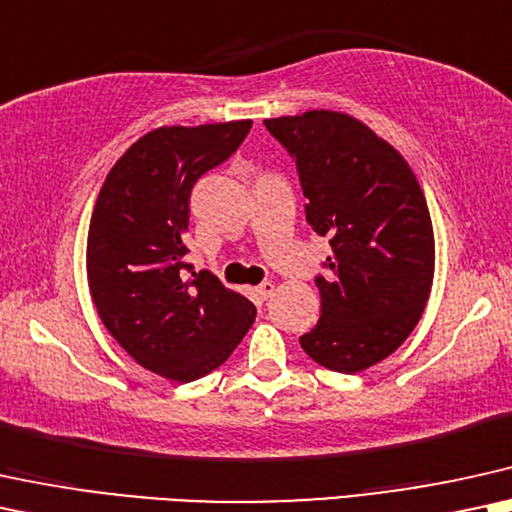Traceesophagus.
I'll list each match as a JSON object with an SVG mask.
<instances>
[{"instance_id": "1", "label": "esophagus", "mask_w": 512, "mask_h": 512, "mask_svg": "<svg viewBox=\"0 0 512 512\" xmlns=\"http://www.w3.org/2000/svg\"><path fill=\"white\" fill-rule=\"evenodd\" d=\"M274 290H276V286L274 283H262V286H257V288H252V295L257 297V300L260 302H264V300H269L271 295H274Z\"/></svg>"}]
</instances>
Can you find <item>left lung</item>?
Instances as JSON below:
<instances>
[{
  "label": "left lung",
  "instance_id": "obj_1",
  "mask_svg": "<svg viewBox=\"0 0 512 512\" xmlns=\"http://www.w3.org/2000/svg\"><path fill=\"white\" fill-rule=\"evenodd\" d=\"M295 155L307 222L331 238L328 274L316 278L321 319L300 338L316 364L366 371L418 326L435 278V231L404 155L340 111L269 118Z\"/></svg>",
  "mask_w": 512,
  "mask_h": 512
}]
</instances>
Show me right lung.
I'll use <instances>...</instances> for the list:
<instances>
[{"instance_id":"1","label":"right lung","mask_w":512,"mask_h":512,"mask_svg":"<svg viewBox=\"0 0 512 512\" xmlns=\"http://www.w3.org/2000/svg\"><path fill=\"white\" fill-rule=\"evenodd\" d=\"M252 120L158 127L106 174L87 234L96 314L148 371L191 383L222 366L255 321V304L210 271L184 278L189 198L200 174L224 163Z\"/></svg>"}]
</instances>
